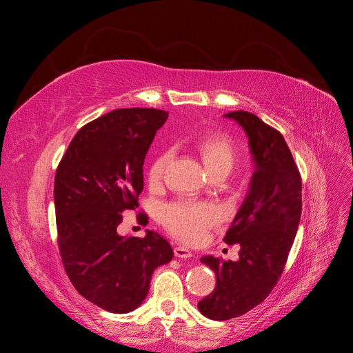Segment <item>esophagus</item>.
I'll return each mask as SVG.
<instances>
[{
	"label": "esophagus",
	"mask_w": 353,
	"mask_h": 353,
	"mask_svg": "<svg viewBox=\"0 0 353 353\" xmlns=\"http://www.w3.org/2000/svg\"><path fill=\"white\" fill-rule=\"evenodd\" d=\"M174 253H175L176 258H181V259L193 258V252H191L187 248H184V245H176V248L174 249Z\"/></svg>",
	"instance_id": "esophagus-1"
}]
</instances>
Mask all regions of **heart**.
I'll return each mask as SVG.
<instances>
[{"label": "heart", "instance_id": "1", "mask_svg": "<svg viewBox=\"0 0 353 353\" xmlns=\"http://www.w3.org/2000/svg\"><path fill=\"white\" fill-rule=\"evenodd\" d=\"M200 157L209 172L231 169L236 162L234 145L223 135H208L197 145ZM170 160V153H160L148 168V181L156 185L163 178ZM163 225L179 240L199 243L206 231L221 221V209L210 201L178 200L169 203L160 213Z\"/></svg>", "mask_w": 353, "mask_h": 353}]
</instances>
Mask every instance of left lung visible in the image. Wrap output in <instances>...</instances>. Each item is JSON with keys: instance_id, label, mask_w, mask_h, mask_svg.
<instances>
[{"instance_id": "obj_1", "label": "left lung", "mask_w": 353, "mask_h": 353, "mask_svg": "<svg viewBox=\"0 0 353 353\" xmlns=\"http://www.w3.org/2000/svg\"><path fill=\"white\" fill-rule=\"evenodd\" d=\"M223 116L249 137L254 169L249 193L223 237L227 244H240V259H200L216 274V285L197 307L215 321L240 316L268 297L284 271L302 215V178L284 137L250 112Z\"/></svg>"}]
</instances>
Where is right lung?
<instances>
[{
    "instance_id": "add662e5",
    "label": "right lung",
    "mask_w": 353,
    "mask_h": 353,
    "mask_svg": "<svg viewBox=\"0 0 353 353\" xmlns=\"http://www.w3.org/2000/svg\"><path fill=\"white\" fill-rule=\"evenodd\" d=\"M168 119L157 109H117L83 125L61 157L54 178L57 241L78 293L113 314L140 306L154 270L172 261L170 244L117 234L123 210L138 208L143 165L156 131ZM138 221L147 223L145 213Z\"/></svg>"
}]
</instances>
